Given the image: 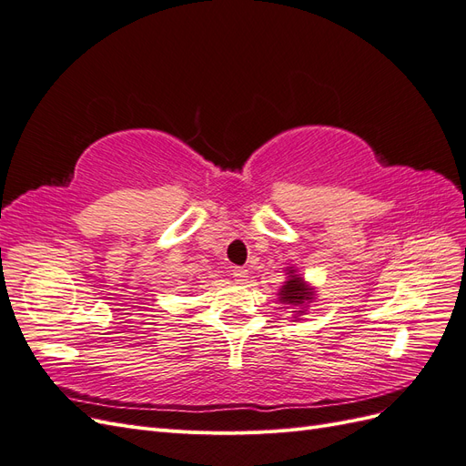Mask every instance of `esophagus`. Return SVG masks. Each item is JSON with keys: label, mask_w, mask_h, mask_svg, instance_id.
Here are the masks:
<instances>
[{"label": "esophagus", "mask_w": 466, "mask_h": 466, "mask_svg": "<svg viewBox=\"0 0 466 466\" xmlns=\"http://www.w3.org/2000/svg\"><path fill=\"white\" fill-rule=\"evenodd\" d=\"M233 278L235 281H238V284H247L248 270H245V268H233Z\"/></svg>", "instance_id": "34e87169"}]
</instances>
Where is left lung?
Wrapping results in <instances>:
<instances>
[{
	"mask_svg": "<svg viewBox=\"0 0 466 466\" xmlns=\"http://www.w3.org/2000/svg\"><path fill=\"white\" fill-rule=\"evenodd\" d=\"M288 281H284V286H281V289H279V298H278V301L279 303H284V305H291V309L293 311L291 313H295V315H303L305 313V309H303V305H307V303H311V299H313V288H309L305 281H303V278L293 270V268H289L288 270ZM295 317V319H298Z\"/></svg>",
	"mask_w": 466,
	"mask_h": 466,
	"instance_id": "8db88e82",
	"label": "left lung"
}]
</instances>
